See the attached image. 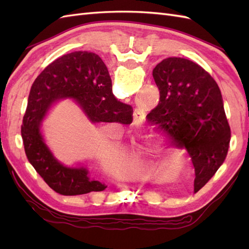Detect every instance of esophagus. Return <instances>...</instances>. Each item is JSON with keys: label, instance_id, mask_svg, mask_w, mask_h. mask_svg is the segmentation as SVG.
Wrapping results in <instances>:
<instances>
[{"label": "esophagus", "instance_id": "esophagus-1", "mask_svg": "<svg viewBox=\"0 0 249 249\" xmlns=\"http://www.w3.org/2000/svg\"><path fill=\"white\" fill-rule=\"evenodd\" d=\"M135 114H136V115H140V112H139L138 110H136V111H135Z\"/></svg>", "mask_w": 249, "mask_h": 249}]
</instances>
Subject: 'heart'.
<instances>
[{"label": "heart", "instance_id": "1", "mask_svg": "<svg viewBox=\"0 0 249 249\" xmlns=\"http://www.w3.org/2000/svg\"><path fill=\"white\" fill-rule=\"evenodd\" d=\"M146 151H149V150H146ZM163 166L168 169H170L171 171H173L174 169H176V166H178L176 162V158H173V157L168 158V160H166V161L163 162Z\"/></svg>", "mask_w": 249, "mask_h": 249}]
</instances>
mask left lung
<instances>
[{"instance_id": "1", "label": "left lung", "mask_w": 249, "mask_h": 249, "mask_svg": "<svg viewBox=\"0 0 249 249\" xmlns=\"http://www.w3.org/2000/svg\"><path fill=\"white\" fill-rule=\"evenodd\" d=\"M160 103L146 115L170 144L187 151L197 193L223 165L231 130L220 89L202 67L183 57H168L153 70Z\"/></svg>"}]
</instances>
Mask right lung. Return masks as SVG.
Wrapping results in <instances>:
<instances>
[{"label":"right lung","mask_w":249,"mask_h":249,"mask_svg":"<svg viewBox=\"0 0 249 249\" xmlns=\"http://www.w3.org/2000/svg\"><path fill=\"white\" fill-rule=\"evenodd\" d=\"M65 97L75 99L93 123L127 125L133 122L130 106L118 102L112 94L111 78L103 60L93 52H71L52 62L32 84L21 126L26 158L57 194L103 192L107 186L91 181L87 169L64 167L43 141L39 127L47 110L56 99Z\"/></svg>","instance_id":"add662e5"}]
</instances>
